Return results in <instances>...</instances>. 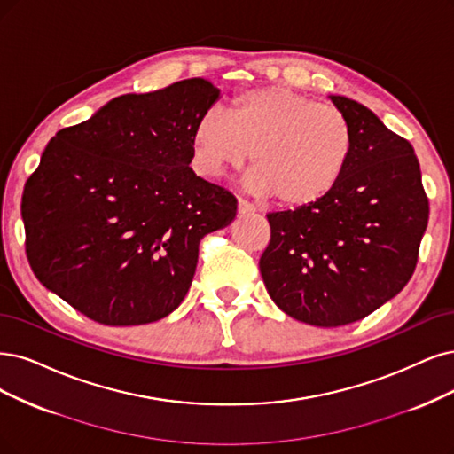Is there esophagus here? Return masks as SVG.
Returning a JSON list of instances; mask_svg holds the SVG:
<instances>
[{
	"label": "esophagus",
	"mask_w": 454,
	"mask_h": 454,
	"mask_svg": "<svg viewBox=\"0 0 454 454\" xmlns=\"http://www.w3.org/2000/svg\"><path fill=\"white\" fill-rule=\"evenodd\" d=\"M238 211H239V215H254V213H256V207H254L253 204H248L247 200L239 198V200H238Z\"/></svg>",
	"instance_id": "1"
}]
</instances>
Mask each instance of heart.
Masks as SVG:
<instances>
[{
	"mask_svg": "<svg viewBox=\"0 0 454 454\" xmlns=\"http://www.w3.org/2000/svg\"><path fill=\"white\" fill-rule=\"evenodd\" d=\"M191 151L196 170L207 177L238 170L250 153L247 189L295 209L337 187L354 155V129L334 105L286 86H267L231 97L228 115L201 114Z\"/></svg>",
	"mask_w": 454,
	"mask_h": 454,
	"instance_id": "heart-1",
	"label": "heart"
}]
</instances>
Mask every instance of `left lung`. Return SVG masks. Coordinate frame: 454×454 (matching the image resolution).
I'll return each mask as SVG.
<instances>
[{
	"mask_svg": "<svg viewBox=\"0 0 454 454\" xmlns=\"http://www.w3.org/2000/svg\"><path fill=\"white\" fill-rule=\"evenodd\" d=\"M331 100L354 129V155L322 200L267 215L260 258L277 307L316 327L363 320L404 288L430 213L411 144L356 100Z\"/></svg>",
	"mask_w": 454,
	"mask_h": 454,
	"instance_id": "8db88e82",
	"label": "left lung"
}]
</instances>
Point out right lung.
Instances as JSON below:
<instances>
[{
  "label": "right lung",
  "instance_id": "right-lung-1",
  "mask_svg": "<svg viewBox=\"0 0 454 454\" xmlns=\"http://www.w3.org/2000/svg\"><path fill=\"white\" fill-rule=\"evenodd\" d=\"M218 93L191 78L121 95L48 142L22 194L26 256L43 286L112 327L179 307L200 241L238 213L236 196L189 166L192 127Z\"/></svg>",
  "mask_w": 454,
  "mask_h": 454
}]
</instances>
